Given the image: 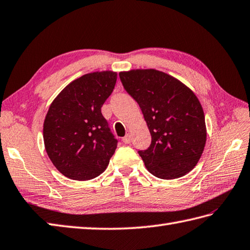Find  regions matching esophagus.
I'll return each instance as SVG.
<instances>
[{"instance_id":"34e87169","label":"esophagus","mask_w":250,"mask_h":250,"mask_svg":"<svg viewBox=\"0 0 250 250\" xmlns=\"http://www.w3.org/2000/svg\"><path fill=\"white\" fill-rule=\"evenodd\" d=\"M131 141H132V138H131V134H130V133L126 134V135L125 136V138L122 139V142H124L125 144H130Z\"/></svg>"}]
</instances>
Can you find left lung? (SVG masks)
Here are the masks:
<instances>
[{
	"mask_svg": "<svg viewBox=\"0 0 250 250\" xmlns=\"http://www.w3.org/2000/svg\"><path fill=\"white\" fill-rule=\"evenodd\" d=\"M125 90L138 103L151 135L139 150L145 167L159 179L181 178L193 170L206 144L203 107L193 91L155 69L119 73Z\"/></svg>",
	"mask_w": 250,
	"mask_h": 250,
	"instance_id": "left-lung-1",
	"label": "left lung"
}]
</instances>
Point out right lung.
Instances as JSON below:
<instances>
[{"label":"right lung","mask_w":250,"mask_h":250,"mask_svg":"<svg viewBox=\"0 0 250 250\" xmlns=\"http://www.w3.org/2000/svg\"><path fill=\"white\" fill-rule=\"evenodd\" d=\"M116 81L114 71L86 73L69 83L48 108L44 145L53 165L65 177L91 180L108 166L118 141L101 108Z\"/></svg>","instance_id":"right-lung-1"}]
</instances>
